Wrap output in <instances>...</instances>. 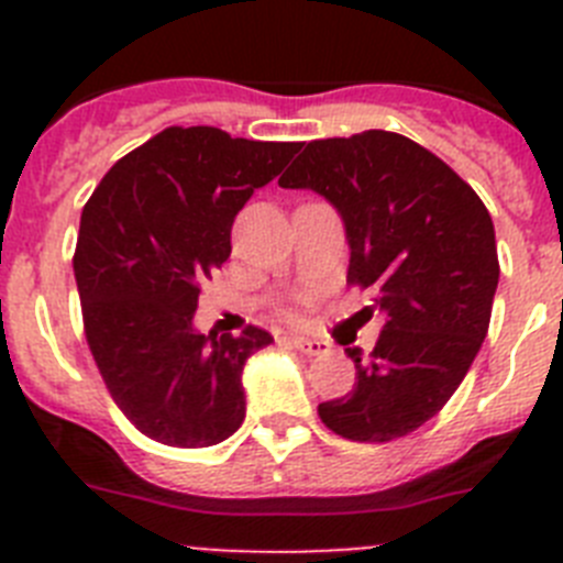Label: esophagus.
I'll return each instance as SVG.
<instances>
[{"instance_id":"esophagus-1","label":"esophagus","mask_w":563,"mask_h":563,"mask_svg":"<svg viewBox=\"0 0 563 563\" xmlns=\"http://www.w3.org/2000/svg\"><path fill=\"white\" fill-rule=\"evenodd\" d=\"M287 343H290L292 350L305 352V355H324V352H330V343H327V341H316V338L292 335V338H287Z\"/></svg>"}]
</instances>
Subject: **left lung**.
Instances as JSON below:
<instances>
[{"instance_id": "obj_1", "label": "left lung", "mask_w": 563, "mask_h": 563, "mask_svg": "<svg viewBox=\"0 0 563 563\" xmlns=\"http://www.w3.org/2000/svg\"><path fill=\"white\" fill-rule=\"evenodd\" d=\"M282 188H312L341 213L346 282L375 290L383 330L355 361V389L318 406L355 442L417 431L451 400L490 324L499 256L485 202L451 166L397 132L307 143Z\"/></svg>"}]
</instances>
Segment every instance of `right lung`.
<instances>
[{"instance_id":"add662e5","label":"right lung","mask_w":563,"mask_h":563,"mask_svg":"<svg viewBox=\"0 0 563 563\" xmlns=\"http://www.w3.org/2000/svg\"><path fill=\"white\" fill-rule=\"evenodd\" d=\"M301 143L168 126L114 163L81 211L76 271L89 352L134 429L208 449L245 420V361L271 332L202 335V282L231 256V228Z\"/></svg>"}]
</instances>
